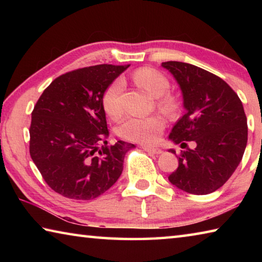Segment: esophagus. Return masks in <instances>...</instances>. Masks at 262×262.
I'll return each mask as SVG.
<instances>
[{
  "instance_id": "1",
  "label": "esophagus",
  "mask_w": 262,
  "mask_h": 262,
  "mask_svg": "<svg viewBox=\"0 0 262 262\" xmlns=\"http://www.w3.org/2000/svg\"><path fill=\"white\" fill-rule=\"evenodd\" d=\"M145 151L149 152V154H152V155H159L162 154V150L159 148H150V147H144L143 148Z\"/></svg>"
}]
</instances>
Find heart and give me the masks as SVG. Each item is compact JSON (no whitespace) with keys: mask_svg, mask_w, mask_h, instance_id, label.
I'll list each match as a JSON object with an SVG mask.
<instances>
[{"mask_svg":"<svg viewBox=\"0 0 262 262\" xmlns=\"http://www.w3.org/2000/svg\"><path fill=\"white\" fill-rule=\"evenodd\" d=\"M134 82L157 98L158 108L165 113H173L178 108V100L168 94L170 81L157 69L143 67L133 74ZM125 86L121 78H117L105 89L101 96V104L106 114L112 119H118L122 114L120 96ZM165 128V122L158 115L147 118L132 117L123 121L118 133L122 139L141 144H155Z\"/></svg>","mask_w":262,"mask_h":262,"instance_id":"1","label":"heart"}]
</instances>
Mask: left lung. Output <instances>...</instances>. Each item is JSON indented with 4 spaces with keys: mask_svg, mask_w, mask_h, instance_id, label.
Returning a JSON list of instances; mask_svg holds the SVG:
<instances>
[{
    "mask_svg": "<svg viewBox=\"0 0 262 262\" xmlns=\"http://www.w3.org/2000/svg\"><path fill=\"white\" fill-rule=\"evenodd\" d=\"M162 66L179 84L185 108L168 139L181 148L189 141L196 144L181 151L179 166L168 180L190 194L215 192L232 176L245 151L247 119L242 100L227 82L196 66L178 61Z\"/></svg>",
    "mask_w": 262,
    "mask_h": 262,
    "instance_id": "8db88e82",
    "label": "left lung"
}]
</instances>
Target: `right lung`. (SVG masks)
<instances>
[{"mask_svg": "<svg viewBox=\"0 0 262 262\" xmlns=\"http://www.w3.org/2000/svg\"><path fill=\"white\" fill-rule=\"evenodd\" d=\"M127 66L97 64L55 78L38 99L30 127V155L54 192L92 200L115 184L134 144L108 137L101 96ZM104 145L101 146V143Z\"/></svg>", "mask_w": 262, "mask_h": 262, "instance_id": "right-lung-1", "label": "right lung"}]
</instances>
